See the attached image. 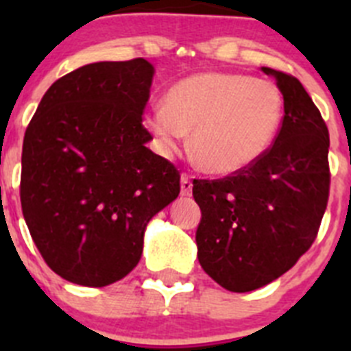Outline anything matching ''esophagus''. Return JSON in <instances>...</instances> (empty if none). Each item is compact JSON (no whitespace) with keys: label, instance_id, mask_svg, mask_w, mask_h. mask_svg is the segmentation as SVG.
I'll return each instance as SVG.
<instances>
[{"label":"esophagus","instance_id":"34e87169","mask_svg":"<svg viewBox=\"0 0 351 351\" xmlns=\"http://www.w3.org/2000/svg\"><path fill=\"white\" fill-rule=\"evenodd\" d=\"M191 190H193V182L188 173H182L181 176V195L182 197H190Z\"/></svg>","mask_w":351,"mask_h":351}]
</instances>
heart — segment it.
<instances>
[{
	"instance_id": "obj_1",
	"label": "heart",
	"mask_w": 351,
	"mask_h": 351,
	"mask_svg": "<svg viewBox=\"0 0 351 351\" xmlns=\"http://www.w3.org/2000/svg\"><path fill=\"white\" fill-rule=\"evenodd\" d=\"M283 95L274 82L243 73L206 71L179 80L145 123L169 153L190 135V149L206 172L230 176L267 153L281 130Z\"/></svg>"
}]
</instances>
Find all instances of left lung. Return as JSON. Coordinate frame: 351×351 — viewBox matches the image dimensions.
I'll list each match as a JSON object with an SVG mask.
<instances>
[{
  "label": "left lung",
  "mask_w": 351,
  "mask_h": 351,
  "mask_svg": "<svg viewBox=\"0 0 351 351\" xmlns=\"http://www.w3.org/2000/svg\"><path fill=\"white\" fill-rule=\"evenodd\" d=\"M283 95L274 144L255 165L223 179H195L202 219L198 262L230 291L265 287L290 271L315 243L327 209L328 130L295 77L263 66Z\"/></svg>",
  "instance_id": "1"
}]
</instances>
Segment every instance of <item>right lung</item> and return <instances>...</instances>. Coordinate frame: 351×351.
<instances>
[{
  "label": "right lung",
  "mask_w": 351,
  "mask_h": 351,
  "mask_svg": "<svg viewBox=\"0 0 351 351\" xmlns=\"http://www.w3.org/2000/svg\"><path fill=\"white\" fill-rule=\"evenodd\" d=\"M154 68L100 61L56 80L27 125L21 204L45 263L70 283L107 287L137 265L154 214L181 191L178 169L142 126Z\"/></svg>",
  "instance_id": "1"
}]
</instances>
